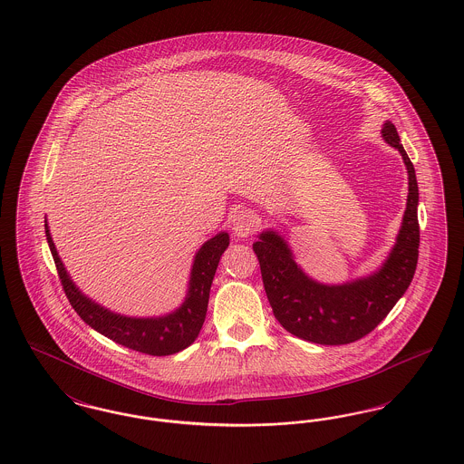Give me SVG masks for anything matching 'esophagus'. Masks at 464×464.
<instances>
[{
  "mask_svg": "<svg viewBox=\"0 0 464 464\" xmlns=\"http://www.w3.org/2000/svg\"><path fill=\"white\" fill-rule=\"evenodd\" d=\"M257 229V216L252 210H240L233 218V231L238 238H246Z\"/></svg>",
  "mask_w": 464,
  "mask_h": 464,
  "instance_id": "34e87169",
  "label": "esophagus"
}]
</instances>
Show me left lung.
<instances>
[{
	"instance_id": "8db88e82",
	"label": "left lung",
	"mask_w": 464,
	"mask_h": 464,
	"mask_svg": "<svg viewBox=\"0 0 464 464\" xmlns=\"http://www.w3.org/2000/svg\"><path fill=\"white\" fill-rule=\"evenodd\" d=\"M382 137L407 165L409 197L397 245L377 273L329 287L313 282L297 267L287 243L276 233L266 231L254 243L275 318L285 331L309 343L339 346L365 337L388 316L414 278L420 257L416 170L392 121L384 123Z\"/></svg>"
}]
</instances>
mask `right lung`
<instances>
[{
    "mask_svg": "<svg viewBox=\"0 0 464 464\" xmlns=\"http://www.w3.org/2000/svg\"><path fill=\"white\" fill-rule=\"evenodd\" d=\"M44 231L67 299L72 309L80 314V318L85 324H89L92 329L101 332L102 335L110 337L111 341L129 350L151 356H167L182 352L198 337L207 314L210 285L219 259L229 245L227 233H219L199 248L191 269L188 297L176 313L161 318H129L101 308L76 288L67 276L66 267L57 256L55 245L52 242L46 224Z\"/></svg>",
    "mask_w": 464,
    "mask_h": 464,
    "instance_id": "1",
    "label": "right lung"
}]
</instances>
